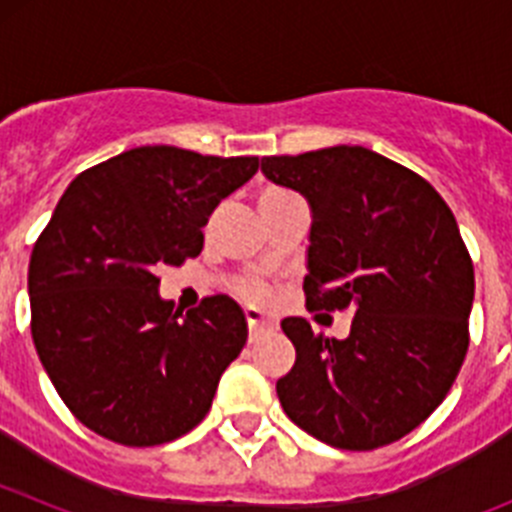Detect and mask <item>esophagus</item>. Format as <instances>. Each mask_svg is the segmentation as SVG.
Wrapping results in <instances>:
<instances>
[{
	"label": "esophagus",
	"mask_w": 512,
	"mask_h": 512,
	"mask_svg": "<svg viewBox=\"0 0 512 512\" xmlns=\"http://www.w3.org/2000/svg\"><path fill=\"white\" fill-rule=\"evenodd\" d=\"M246 323H248V338H251V341H259L266 330L277 328L274 318L264 315L261 310H253V307H248V310H246Z\"/></svg>",
	"instance_id": "esophagus-1"
}]
</instances>
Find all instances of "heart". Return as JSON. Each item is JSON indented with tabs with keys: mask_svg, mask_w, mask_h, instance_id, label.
<instances>
[{
	"mask_svg": "<svg viewBox=\"0 0 512 512\" xmlns=\"http://www.w3.org/2000/svg\"><path fill=\"white\" fill-rule=\"evenodd\" d=\"M235 292H238L246 302H251V305H266V302L271 300L269 287L256 277H243L241 282L235 284Z\"/></svg>",
	"mask_w": 512,
	"mask_h": 512,
	"instance_id": "obj_1",
	"label": "heart"
}]
</instances>
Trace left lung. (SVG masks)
Segmentation results:
<instances>
[{
	"label": "left lung",
	"instance_id": "obj_1",
	"mask_svg": "<svg viewBox=\"0 0 512 512\" xmlns=\"http://www.w3.org/2000/svg\"><path fill=\"white\" fill-rule=\"evenodd\" d=\"M261 171L310 202L307 310H354L348 338L284 318V413L318 441L372 451L418 428L469 348L474 266L454 212L423 176L361 146L266 156Z\"/></svg>",
	"mask_w": 512,
	"mask_h": 512
}]
</instances>
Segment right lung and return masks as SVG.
I'll return each instance as SVG.
<instances>
[{
  "label": "right lung",
  "mask_w": 512,
  "mask_h": 512,
  "mask_svg": "<svg viewBox=\"0 0 512 512\" xmlns=\"http://www.w3.org/2000/svg\"><path fill=\"white\" fill-rule=\"evenodd\" d=\"M259 171L256 156L140 146L81 171L35 241L27 292L40 364L89 431L158 446L207 415L246 346L228 295L182 315L156 269L200 256L212 210Z\"/></svg>",
  "instance_id": "right-lung-1"
}]
</instances>
